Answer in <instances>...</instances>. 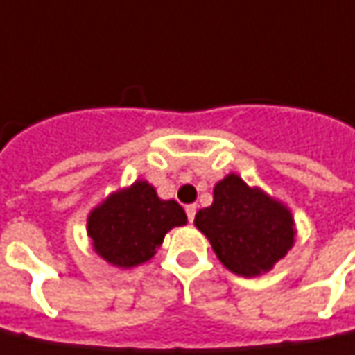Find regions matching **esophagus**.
<instances>
[{
    "label": "esophagus",
    "instance_id": "1",
    "mask_svg": "<svg viewBox=\"0 0 355 355\" xmlns=\"http://www.w3.org/2000/svg\"><path fill=\"white\" fill-rule=\"evenodd\" d=\"M196 209H198V207H196V203H190V205H186V215H188V220H190V223L194 220Z\"/></svg>",
    "mask_w": 355,
    "mask_h": 355
}]
</instances>
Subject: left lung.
Segmentation results:
<instances>
[{"instance_id": "obj_1", "label": "left lung", "mask_w": 355, "mask_h": 355, "mask_svg": "<svg viewBox=\"0 0 355 355\" xmlns=\"http://www.w3.org/2000/svg\"><path fill=\"white\" fill-rule=\"evenodd\" d=\"M194 225L213 252L238 277H259L294 244L296 229L286 205L230 173L213 188V203L196 213Z\"/></svg>"}]
</instances>
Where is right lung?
Segmentation results:
<instances>
[{
    "label": "right lung",
    "mask_w": 355,
    "mask_h": 355,
    "mask_svg": "<svg viewBox=\"0 0 355 355\" xmlns=\"http://www.w3.org/2000/svg\"><path fill=\"white\" fill-rule=\"evenodd\" d=\"M186 225L175 200H161L148 180L111 194L88 215V236L107 263L130 269L152 259L165 234Z\"/></svg>",
    "instance_id": "1"
}]
</instances>
